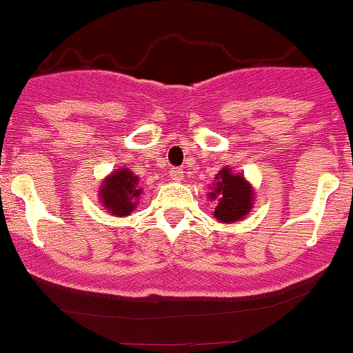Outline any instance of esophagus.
I'll list each match as a JSON object with an SVG mask.
<instances>
[{
  "label": "esophagus",
  "instance_id": "34e87169",
  "mask_svg": "<svg viewBox=\"0 0 353 353\" xmlns=\"http://www.w3.org/2000/svg\"><path fill=\"white\" fill-rule=\"evenodd\" d=\"M183 170L181 168H172L170 170V178H172V180H175V181H181L183 180Z\"/></svg>",
  "mask_w": 353,
  "mask_h": 353
}]
</instances>
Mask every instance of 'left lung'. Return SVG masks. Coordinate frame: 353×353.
Returning a JSON list of instances; mask_svg holds the SVG:
<instances>
[{
    "instance_id": "1",
    "label": "left lung",
    "mask_w": 353,
    "mask_h": 353,
    "mask_svg": "<svg viewBox=\"0 0 353 353\" xmlns=\"http://www.w3.org/2000/svg\"><path fill=\"white\" fill-rule=\"evenodd\" d=\"M210 200H217L214 217L222 223H232L244 219L251 212L254 190L244 175H236L229 166L222 168L217 175L214 192L208 193Z\"/></svg>"
}]
</instances>
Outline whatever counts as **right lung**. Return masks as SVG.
<instances>
[{
    "instance_id": "obj_1",
    "label": "right lung",
    "mask_w": 353,
    "mask_h": 353,
    "mask_svg": "<svg viewBox=\"0 0 353 353\" xmlns=\"http://www.w3.org/2000/svg\"><path fill=\"white\" fill-rule=\"evenodd\" d=\"M139 178L131 170L119 168L105 176L99 188L101 203L116 217H126L138 205L143 188L138 187Z\"/></svg>"
}]
</instances>
